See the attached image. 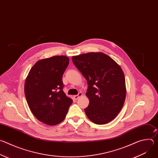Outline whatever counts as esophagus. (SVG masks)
<instances>
[{
	"mask_svg": "<svg viewBox=\"0 0 158 158\" xmlns=\"http://www.w3.org/2000/svg\"><path fill=\"white\" fill-rule=\"evenodd\" d=\"M82 96V93H79L77 95H75V96H74V98L75 99H77L78 98H79L80 97H81Z\"/></svg>",
	"mask_w": 158,
	"mask_h": 158,
	"instance_id": "obj_1",
	"label": "esophagus"
}]
</instances>
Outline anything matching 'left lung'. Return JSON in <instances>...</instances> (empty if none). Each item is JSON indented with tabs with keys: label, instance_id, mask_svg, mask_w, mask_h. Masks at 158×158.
I'll use <instances>...</instances> for the list:
<instances>
[{
	"label": "left lung",
	"instance_id": "1",
	"mask_svg": "<svg viewBox=\"0 0 158 158\" xmlns=\"http://www.w3.org/2000/svg\"><path fill=\"white\" fill-rule=\"evenodd\" d=\"M73 62L87 80L89 100L84 109L87 118L97 124H107L121 111L126 96L125 77L121 67L102 52L72 57Z\"/></svg>",
	"mask_w": 158,
	"mask_h": 158
}]
</instances>
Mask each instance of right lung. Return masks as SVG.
Instances as JSON below:
<instances>
[{
	"label": "right lung",
	"instance_id": "right-lung-1",
	"mask_svg": "<svg viewBox=\"0 0 158 158\" xmlns=\"http://www.w3.org/2000/svg\"><path fill=\"white\" fill-rule=\"evenodd\" d=\"M69 63L65 56H56L38 60L26 79L24 93L34 116L50 126L61 123L65 118L71 98L63 91L62 76Z\"/></svg>",
	"mask_w": 158,
	"mask_h": 158
}]
</instances>
